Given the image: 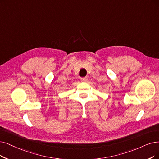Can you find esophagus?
<instances>
[{
  "label": "esophagus",
  "mask_w": 159,
  "mask_h": 159,
  "mask_svg": "<svg viewBox=\"0 0 159 159\" xmlns=\"http://www.w3.org/2000/svg\"><path fill=\"white\" fill-rule=\"evenodd\" d=\"M81 81H83V82H86L87 81V78L85 77V78H81Z\"/></svg>",
  "instance_id": "34e87169"
}]
</instances>
